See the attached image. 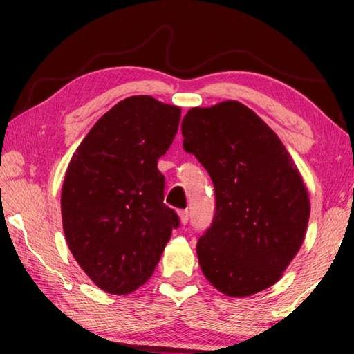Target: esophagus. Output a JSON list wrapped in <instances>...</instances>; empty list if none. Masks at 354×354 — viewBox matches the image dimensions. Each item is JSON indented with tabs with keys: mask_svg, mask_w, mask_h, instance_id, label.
<instances>
[{
	"mask_svg": "<svg viewBox=\"0 0 354 354\" xmlns=\"http://www.w3.org/2000/svg\"><path fill=\"white\" fill-rule=\"evenodd\" d=\"M179 221H181V225H187V221H189L187 211H179Z\"/></svg>",
	"mask_w": 354,
	"mask_h": 354,
	"instance_id": "34e87169",
	"label": "esophagus"
}]
</instances>
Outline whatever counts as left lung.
Masks as SVG:
<instances>
[{
    "label": "left lung",
    "mask_w": 354,
    "mask_h": 354,
    "mask_svg": "<svg viewBox=\"0 0 354 354\" xmlns=\"http://www.w3.org/2000/svg\"><path fill=\"white\" fill-rule=\"evenodd\" d=\"M184 149L215 189L212 226L200 237L201 272L226 297L277 284L306 237L309 194L274 131L239 101L192 107L183 118Z\"/></svg>",
    "instance_id": "8db88e82"
}]
</instances>
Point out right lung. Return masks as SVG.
<instances>
[{"label": "right lung", "instance_id": "obj_1", "mask_svg": "<svg viewBox=\"0 0 354 354\" xmlns=\"http://www.w3.org/2000/svg\"><path fill=\"white\" fill-rule=\"evenodd\" d=\"M181 107L148 95L124 98L84 137L65 173V241L101 290L128 295L151 278L175 211L164 205L158 159L175 139Z\"/></svg>", "mask_w": 354, "mask_h": 354}]
</instances>
